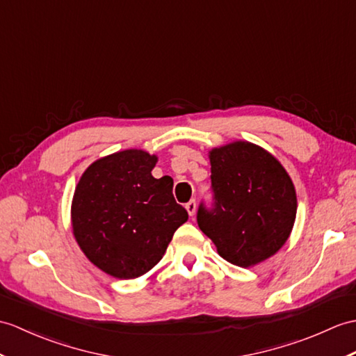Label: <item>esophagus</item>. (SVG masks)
Listing matches in <instances>:
<instances>
[{
  "label": "esophagus",
  "instance_id": "obj_1",
  "mask_svg": "<svg viewBox=\"0 0 356 356\" xmlns=\"http://www.w3.org/2000/svg\"><path fill=\"white\" fill-rule=\"evenodd\" d=\"M185 208H186V211H188V213H189V216H191V217H194V213H195V209H197V203H195V200H191V202H188V203H186V206H185Z\"/></svg>",
  "mask_w": 356,
  "mask_h": 356
}]
</instances>
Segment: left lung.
Listing matches in <instances>:
<instances>
[{"label": "left lung", "instance_id": "8db88e82", "mask_svg": "<svg viewBox=\"0 0 356 356\" xmlns=\"http://www.w3.org/2000/svg\"><path fill=\"white\" fill-rule=\"evenodd\" d=\"M213 208L202 203L197 222L222 259L252 267L268 259L290 236L297 197L275 156L247 140L209 152Z\"/></svg>", "mask_w": 356, "mask_h": 356}]
</instances>
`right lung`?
Returning a JSON list of instances; mask_svg holds the SVG:
<instances>
[{"label": "right lung", "mask_w": 356, "mask_h": 356, "mask_svg": "<svg viewBox=\"0 0 356 356\" xmlns=\"http://www.w3.org/2000/svg\"><path fill=\"white\" fill-rule=\"evenodd\" d=\"M158 158L124 150L90 163L71 204L72 234L86 258L107 275L135 279L150 271L188 220L172 180L154 179Z\"/></svg>", "instance_id": "1"}]
</instances>
